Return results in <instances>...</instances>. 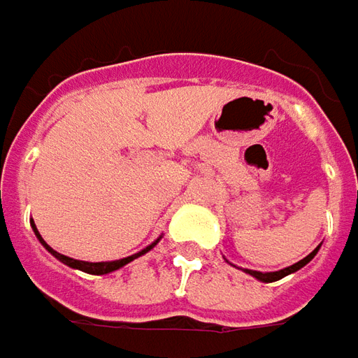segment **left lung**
<instances>
[{
  "label": "left lung",
  "mask_w": 358,
  "mask_h": 358,
  "mask_svg": "<svg viewBox=\"0 0 358 358\" xmlns=\"http://www.w3.org/2000/svg\"><path fill=\"white\" fill-rule=\"evenodd\" d=\"M319 248H321V245H317V248H315L313 252L309 253L307 257H303L301 262H297V264L289 265V267H283V269H279V271H265V273H264V271H253V269H243V271H245V273H250L252 278L259 279V281H264V283H271V281H278V279L285 278V275H289V273H295V271H299L301 267H305V265L309 264V262L313 259L315 255H317Z\"/></svg>",
  "instance_id": "obj_1"
}]
</instances>
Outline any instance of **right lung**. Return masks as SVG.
I'll list each match as a JSON object with an SVG mask.
<instances>
[{
    "mask_svg": "<svg viewBox=\"0 0 358 358\" xmlns=\"http://www.w3.org/2000/svg\"><path fill=\"white\" fill-rule=\"evenodd\" d=\"M31 228H33V231H35V236H37V240L41 241V245H43L45 250L51 253L53 257H57L61 264L69 265V267H73V269H80V271H85V273H91V275H106V273H113V271H117V269H120V267H124L127 264H130V262H134L136 257H141V255H144V253L150 252L156 243L160 241V238H158V240L152 241L150 245H146L144 250H141L138 253H132V255H129V257L115 259V262H96V264H93V262H80V259H73V257H67V255H63V253L55 252V250H53L51 245H47V241L41 238V234L37 231L35 224H33Z\"/></svg>",
    "mask_w": 358,
    "mask_h": 358,
    "instance_id": "add662e5",
    "label": "right lung"
}]
</instances>
